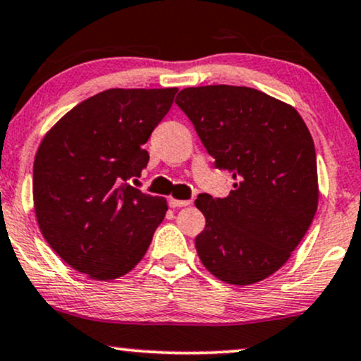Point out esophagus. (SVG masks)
I'll use <instances>...</instances> for the list:
<instances>
[{
	"label": "esophagus",
	"mask_w": 361,
	"mask_h": 361,
	"mask_svg": "<svg viewBox=\"0 0 361 361\" xmlns=\"http://www.w3.org/2000/svg\"><path fill=\"white\" fill-rule=\"evenodd\" d=\"M189 204H192V201H182V199H173V197L169 199V206L171 207H184V206H189Z\"/></svg>",
	"instance_id": "obj_1"
}]
</instances>
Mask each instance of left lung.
I'll return each mask as SVG.
<instances>
[{"instance_id":"obj_1","label":"left lung","mask_w":361,"mask_h":361,"mask_svg":"<svg viewBox=\"0 0 361 361\" xmlns=\"http://www.w3.org/2000/svg\"><path fill=\"white\" fill-rule=\"evenodd\" d=\"M219 171L234 179L228 197L201 194L206 228L199 259L221 281L247 286L269 278L305 238L318 209L317 152L293 105L247 87L207 85L179 92Z\"/></svg>"}]
</instances>
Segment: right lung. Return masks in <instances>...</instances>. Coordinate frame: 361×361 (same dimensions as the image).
<instances>
[{"label": "right lung", "mask_w": 361, "mask_h": 361, "mask_svg": "<svg viewBox=\"0 0 361 361\" xmlns=\"http://www.w3.org/2000/svg\"><path fill=\"white\" fill-rule=\"evenodd\" d=\"M177 88H110L44 133L33 166L38 228L87 278L110 281L139 264L167 212L166 197L126 184L149 162L150 133Z\"/></svg>", "instance_id": "obj_1"}]
</instances>
